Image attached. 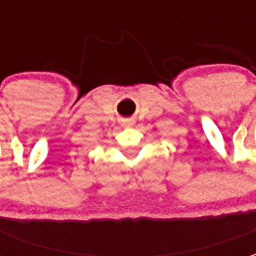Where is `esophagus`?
<instances>
[{
	"instance_id": "1",
	"label": "esophagus",
	"mask_w": 256,
	"mask_h": 256,
	"mask_svg": "<svg viewBox=\"0 0 256 256\" xmlns=\"http://www.w3.org/2000/svg\"><path fill=\"white\" fill-rule=\"evenodd\" d=\"M133 123H134L133 119H128V120H124V124H126V126H132Z\"/></svg>"
}]
</instances>
